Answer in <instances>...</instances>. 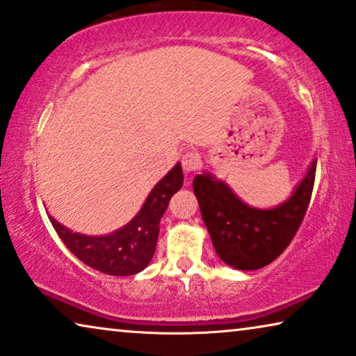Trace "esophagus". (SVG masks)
<instances>
[{
    "mask_svg": "<svg viewBox=\"0 0 356 356\" xmlns=\"http://www.w3.org/2000/svg\"><path fill=\"white\" fill-rule=\"evenodd\" d=\"M181 165L184 172H196V170L201 167V155H199L196 150H188V152H184L181 157Z\"/></svg>",
    "mask_w": 356,
    "mask_h": 356,
    "instance_id": "34e87169",
    "label": "esophagus"
}]
</instances>
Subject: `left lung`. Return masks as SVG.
<instances>
[{
    "label": "left lung",
    "mask_w": 356,
    "mask_h": 356,
    "mask_svg": "<svg viewBox=\"0 0 356 356\" xmlns=\"http://www.w3.org/2000/svg\"><path fill=\"white\" fill-rule=\"evenodd\" d=\"M314 177L316 160L289 201L274 209H254L212 175H197L193 189L218 257L240 270L261 269L275 261L303 222Z\"/></svg>",
    "instance_id": "left-lung-1"
}]
</instances>
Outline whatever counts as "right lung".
Returning a JSON list of instances; mask_svg holds the SVG:
<instances>
[{
    "label": "right lung",
    "mask_w": 356,
    "mask_h": 356,
    "mask_svg": "<svg viewBox=\"0 0 356 356\" xmlns=\"http://www.w3.org/2000/svg\"><path fill=\"white\" fill-rule=\"evenodd\" d=\"M183 186V170L177 163L145 199L144 206L128 225L104 236L74 233L58 223L51 216L53 228L77 259L92 269L108 275H134L144 270L152 259L160 230V218L170 199Z\"/></svg>",
    "instance_id": "obj_1"
}]
</instances>
